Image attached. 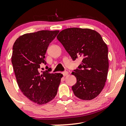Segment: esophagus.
Listing matches in <instances>:
<instances>
[{
  "instance_id": "34e87169",
  "label": "esophagus",
  "mask_w": 126,
  "mask_h": 126,
  "mask_svg": "<svg viewBox=\"0 0 126 126\" xmlns=\"http://www.w3.org/2000/svg\"><path fill=\"white\" fill-rule=\"evenodd\" d=\"M62 74H63V75L64 76H66L68 75V72H66H66H62Z\"/></svg>"
}]
</instances>
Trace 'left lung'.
<instances>
[{"mask_svg": "<svg viewBox=\"0 0 126 126\" xmlns=\"http://www.w3.org/2000/svg\"><path fill=\"white\" fill-rule=\"evenodd\" d=\"M73 60L82 57V63L72 74L76 78L72 86L75 95L91 100L104 87L108 70V47L100 34L88 28H70L57 36Z\"/></svg>", "mask_w": 126, "mask_h": 126, "instance_id": "obj_1", "label": "left lung"}]
</instances>
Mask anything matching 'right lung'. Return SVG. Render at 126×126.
Listing matches in <instances>:
<instances>
[{"label": "right lung", "instance_id": "1", "mask_svg": "<svg viewBox=\"0 0 126 126\" xmlns=\"http://www.w3.org/2000/svg\"><path fill=\"white\" fill-rule=\"evenodd\" d=\"M59 31L43 30L20 36L13 46L12 63L21 92L30 100L43 105L57 95L63 75L50 73L51 68L39 71L40 64H47L45 54Z\"/></svg>", "mask_w": 126, "mask_h": 126}]
</instances>
